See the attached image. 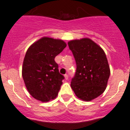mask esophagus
<instances>
[{
  "mask_svg": "<svg viewBox=\"0 0 130 130\" xmlns=\"http://www.w3.org/2000/svg\"><path fill=\"white\" fill-rule=\"evenodd\" d=\"M64 77H65V79H66V80H68V75H67V74L64 75Z\"/></svg>",
  "mask_w": 130,
  "mask_h": 130,
  "instance_id": "esophagus-1",
  "label": "esophagus"
}]
</instances>
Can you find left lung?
Wrapping results in <instances>:
<instances>
[{"mask_svg":"<svg viewBox=\"0 0 130 130\" xmlns=\"http://www.w3.org/2000/svg\"><path fill=\"white\" fill-rule=\"evenodd\" d=\"M68 44L77 66L71 87L79 99L91 101L105 91L109 77L105 52L89 38L72 40Z\"/></svg>","mask_w":130,"mask_h":130,"instance_id":"obj_1","label":"left lung"}]
</instances>
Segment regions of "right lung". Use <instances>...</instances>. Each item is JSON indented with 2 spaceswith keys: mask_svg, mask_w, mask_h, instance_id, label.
<instances>
[{
  "mask_svg": "<svg viewBox=\"0 0 130 130\" xmlns=\"http://www.w3.org/2000/svg\"><path fill=\"white\" fill-rule=\"evenodd\" d=\"M66 47L62 40L43 37L28 49L23 64L22 76L34 98L47 102L57 96L64 77L59 73L55 58Z\"/></svg>",
  "mask_w": 130,
  "mask_h": 130,
  "instance_id": "1",
  "label": "right lung"
}]
</instances>
